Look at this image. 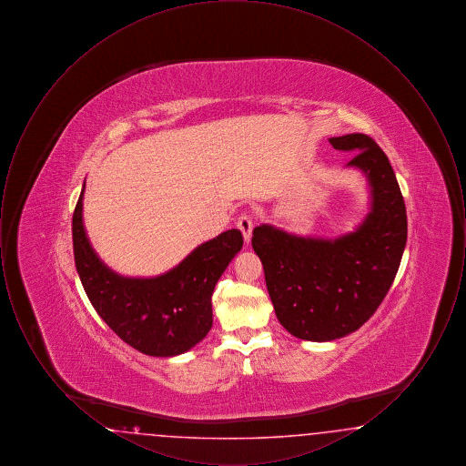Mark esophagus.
Instances as JSON below:
<instances>
[{
  "mask_svg": "<svg viewBox=\"0 0 466 466\" xmlns=\"http://www.w3.org/2000/svg\"><path fill=\"white\" fill-rule=\"evenodd\" d=\"M238 228L243 232L244 241L249 243V239H251V230H253V220H251V217L241 215V217L238 218Z\"/></svg>",
  "mask_w": 466,
  "mask_h": 466,
  "instance_id": "esophagus-1",
  "label": "esophagus"
}]
</instances>
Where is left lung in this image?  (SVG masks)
Here are the masks:
<instances>
[{"instance_id":"8db88e82","label":"left lung","mask_w":466,"mask_h":466,"mask_svg":"<svg viewBox=\"0 0 466 466\" xmlns=\"http://www.w3.org/2000/svg\"><path fill=\"white\" fill-rule=\"evenodd\" d=\"M356 152L348 166L365 173L370 213L337 239L302 238L272 225L255 227L251 246L262 260L267 291L291 335L325 342L358 330L380 306L407 243V211L386 154L367 134L329 139Z\"/></svg>"}]
</instances>
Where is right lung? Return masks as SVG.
<instances>
[{
  "mask_svg": "<svg viewBox=\"0 0 466 466\" xmlns=\"http://www.w3.org/2000/svg\"><path fill=\"white\" fill-rule=\"evenodd\" d=\"M86 188V185H84ZM84 190L73 213V253L90 304L131 348L148 356L181 355L213 327L211 295L243 248L238 228L198 246L179 266L157 278H124L92 249L84 220Z\"/></svg>",
  "mask_w": 466,
  "mask_h": 466,
  "instance_id": "obj_1",
  "label": "right lung"
}]
</instances>
